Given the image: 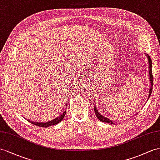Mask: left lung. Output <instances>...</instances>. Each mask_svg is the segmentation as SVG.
Here are the masks:
<instances>
[{
  "instance_id": "8db88e82",
  "label": "left lung",
  "mask_w": 160,
  "mask_h": 160,
  "mask_svg": "<svg viewBox=\"0 0 160 160\" xmlns=\"http://www.w3.org/2000/svg\"><path fill=\"white\" fill-rule=\"evenodd\" d=\"M146 55L147 56V58H148V61H149V79L151 81V88H150V91H149V98L150 97L151 95V92H152V89H153V74H152V69H151V68H152V62H151V60L150 57L147 55L146 54ZM94 110H95V115L97 117L98 119H99L100 121L103 122H107V123H109V124H114V123L112 122V120H110L108 118H106L105 117H103V116H101V114L98 112V110L97 109V108L95 107L94 108Z\"/></svg>"
}]
</instances>
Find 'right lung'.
<instances>
[{
    "instance_id": "add662e5",
    "label": "right lung",
    "mask_w": 160,
    "mask_h": 160,
    "mask_svg": "<svg viewBox=\"0 0 160 160\" xmlns=\"http://www.w3.org/2000/svg\"><path fill=\"white\" fill-rule=\"evenodd\" d=\"M65 113H66V111H65L61 116L57 117V118H55V120H51L50 122H40H40H32V121H30V120H28V121L30 122V123H32V124H33L35 126H40V127H44V128H47V127L51 126H52V125H55V124H58V123H59L61 120L63 119V118L65 115Z\"/></svg>"
}]
</instances>
